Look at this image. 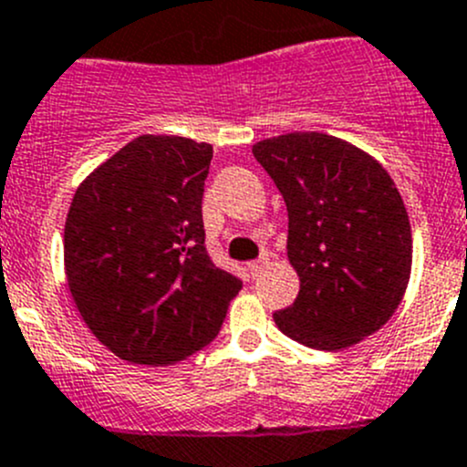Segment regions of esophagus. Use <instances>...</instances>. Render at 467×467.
I'll use <instances>...</instances> for the list:
<instances>
[{"instance_id":"obj_1","label":"esophagus","mask_w":467,"mask_h":467,"mask_svg":"<svg viewBox=\"0 0 467 467\" xmlns=\"http://www.w3.org/2000/svg\"><path fill=\"white\" fill-rule=\"evenodd\" d=\"M264 268H266V259H256V262L247 264V271H250L252 277H259V275H262Z\"/></svg>"}]
</instances>
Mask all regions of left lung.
<instances>
[{"label":"left lung","instance_id":"8db88e82","mask_svg":"<svg viewBox=\"0 0 467 467\" xmlns=\"http://www.w3.org/2000/svg\"><path fill=\"white\" fill-rule=\"evenodd\" d=\"M289 215L296 301L277 328L306 348L345 349L382 328L408 289L412 231L396 182L348 140L294 131L252 145Z\"/></svg>","mask_w":467,"mask_h":467}]
</instances>
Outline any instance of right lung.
<instances>
[{"mask_svg": "<svg viewBox=\"0 0 467 467\" xmlns=\"http://www.w3.org/2000/svg\"><path fill=\"white\" fill-rule=\"evenodd\" d=\"M213 145L143 134L76 190L64 271L80 317L115 357L169 366L220 333L243 282L205 252Z\"/></svg>", "mask_w": 467, "mask_h": 467, "instance_id": "add662e5", "label": "right lung"}]
</instances>
